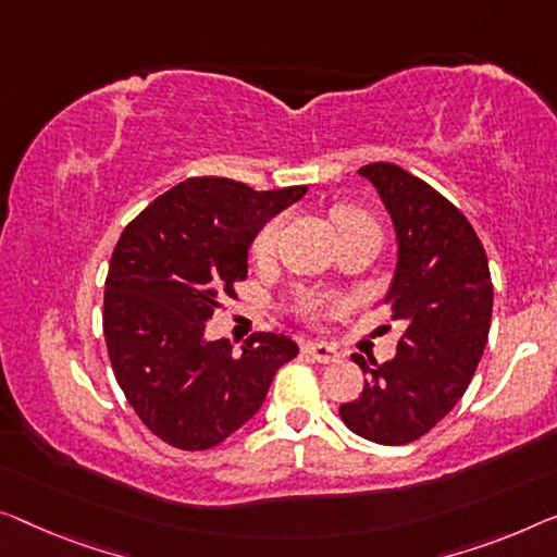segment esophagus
I'll list each match as a JSON object with an SVG mask.
<instances>
[{
    "label": "esophagus",
    "instance_id": "34e87169",
    "mask_svg": "<svg viewBox=\"0 0 557 557\" xmlns=\"http://www.w3.org/2000/svg\"><path fill=\"white\" fill-rule=\"evenodd\" d=\"M302 350L310 352L318 362H335L339 358V352L327 343H307Z\"/></svg>",
    "mask_w": 557,
    "mask_h": 557
}]
</instances>
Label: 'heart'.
<instances>
[{"label": "heart", "instance_id": "1", "mask_svg": "<svg viewBox=\"0 0 557 557\" xmlns=\"http://www.w3.org/2000/svg\"><path fill=\"white\" fill-rule=\"evenodd\" d=\"M332 222H335L337 235H343V232H347V230H358V227L377 230V225L372 222L370 214L362 212L360 207H352V205L337 207V210L332 212ZM277 237H280V220H270L268 225L257 232L255 239H252V257H255V260H268V257L275 252ZM318 310H320L318 305H310V312H318Z\"/></svg>", "mask_w": 557, "mask_h": 557}]
</instances>
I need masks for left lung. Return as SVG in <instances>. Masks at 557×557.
Wrapping results in <instances>:
<instances>
[{
    "instance_id": "1",
    "label": "left lung",
    "mask_w": 557,
    "mask_h": 557,
    "mask_svg": "<svg viewBox=\"0 0 557 557\" xmlns=\"http://www.w3.org/2000/svg\"><path fill=\"white\" fill-rule=\"evenodd\" d=\"M375 185L397 237V264L385 302L405 332L397 355L370 362L358 400L339 405L355 435L405 445L430 433L455 408L483 358L493 318V280L475 230L453 202L389 162L358 170Z\"/></svg>"
}]
</instances>
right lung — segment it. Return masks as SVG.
<instances>
[{
	"label": "right lung",
	"instance_id": "obj_1",
	"mask_svg": "<svg viewBox=\"0 0 557 557\" xmlns=\"http://www.w3.org/2000/svg\"><path fill=\"white\" fill-rule=\"evenodd\" d=\"M307 187L270 193L227 177H189L124 227L104 282V339L139 420L180 450H210L260 410L272 377L297 355L277 332L232 350L205 337L222 297L247 277L257 232Z\"/></svg>",
	"mask_w": 557,
	"mask_h": 557
}]
</instances>
